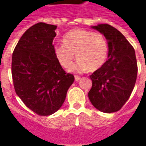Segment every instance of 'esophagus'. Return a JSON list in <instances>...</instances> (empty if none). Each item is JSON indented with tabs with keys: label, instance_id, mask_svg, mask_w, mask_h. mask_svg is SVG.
I'll use <instances>...</instances> for the list:
<instances>
[{
	"label": "esophagus",
	"instance_id": "obj_1",
	"mask_svg": "<svg viewBox=\"0 0 146 146\" xmlns=\"http://www.w3.org/2000/svg\"><path fill=\"white\" fill-rule=\"evenodd\" d=\"M74 77H75V80H76V81H78V80H80V77L79 76H77V75H75Z\"/></svg>",
	"mask_w": 146,
	"mask_h": 146
}]
</instances>
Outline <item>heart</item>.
Wrapping results in <instances>:
<instances>
[{
    "label": "heart",
    "mask_w": 146,
    "mask_h": 146,
    "mask_svg": "<svg viewBox=\"0 0 146 146\" xmlns=\"http://www.w3.org/2000/svg\"><path fill=\"white\" fill-rule=\"evenodd\" d=\"M63 44L54 48L55 58L63 68H69L75 58L78 61L70 68L72 72L95 71L101 68L109 54V43L106 36L91 30L76 29L64 36Z\"/></svg>",
    "instance_id": "1"
}]
</instances>
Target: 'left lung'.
Instances as JSON below:
<instances>
[{"mask_svg":"<svg viewBox=\"0 0 146 146\" xmlns=\"http://www.w3.org/2000/svg\"><path fill=\"white\" fill-rule=\"evenodd\" d=\"M92 28L107 39L109 58L90 75L92 87L89 99L99 111L114 113L125 104L135 87L138 73L135 49L119 30L109 24H98Z\"/></svg>","mask_w":146,"mask_h":146,"instance_id":"obj_1","label":"left lung"}]
</instances>
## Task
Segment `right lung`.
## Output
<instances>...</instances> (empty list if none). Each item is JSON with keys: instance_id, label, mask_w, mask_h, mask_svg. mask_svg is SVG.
<instances>
[{"instance_id": "add662e5", "label": "right lung", "mask_w": 146, "mask_h": 146, "mask_svg": "<svg viewBox=\"0 0 146 146\" xmlns=\"http://www.w3.org/2000/svg\"><path fill=\"white\" fill-rule=\"evenodd\" d=\"M57 26L38 23L24 33L12 53L15 91L30 110L49 116L59 110L74 76L61 66L54 53Z\"/></svg>"}]
</instances>
